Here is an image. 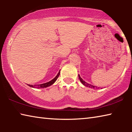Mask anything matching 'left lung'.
Masks as SVG:
<instances>
[{"label": "left lung", "mask_w": 132, "mask_h": 132, "mask_svg": "<svg viewBox=\"0 0 132 132\" xmlns=\"http://www.w3.org/2000/svg\"><path fill=\"white\" fill-rule=\"evenodd\" d=\"M79 79H80V81L81 82V83H82V84H83L84 86H86V87H91V88H92V87H95L93 86L92 85H91V84H88V83H87V82H86V81H84V80L81 79V77L80 76V75H79Z\"/></svg>", "instance_id": "obj_1"}]
</instances>
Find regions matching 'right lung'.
I'll list each match as a JSON object with an SVG mask.
<instances>
[{
  "label": "right lung",
  "instance_id": "right-lung-1",
  "mask_svg": "<svg viewBox=\"0 0 132 132\" xmlns=\"http://www.w3.org/2000/svg\"><path fill=\"white\" fill-rule=\"evenodd\" d=\"M59 75H60V71H59V73H58V74L56 75V76L54 79H52L51 81L47 82H45V83H44V84H35V85H30V84H28V86L31 87H32V88H45V87H47L48 86H50L51 85L53 84L54 82L56 81V80H57V79L58 78V77L59 76Z\"/></svg>",
  "mask_w": 132,
  "mask_h": 132
}]
</instances>
